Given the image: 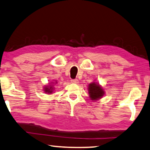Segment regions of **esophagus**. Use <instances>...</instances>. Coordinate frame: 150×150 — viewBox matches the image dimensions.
<instances>
[{
  "label": "esophagus",
  "instance_id": "34e87169",
  "mask_svg": "<svg viewBox=\"0 0 150 150\" xmlns=\"http://www.w3.org/2000/svg\"><path fill=\"white\" fill-rule=\"evenodd\" d=\"M71 82H72V83H74V84H77V83H78V79H73L71 80Z\"/></svg>",
  "mask_w": 150,
  "mask_h": 150
}]
</instances>
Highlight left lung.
Here are the masks:
<instances>
[{
    "label": "left lung",
    "mask_w": 150,
    "mask_h": 150,
    "mask_svg": "<svg viewBox=\"0 0 150 150\" xmlns=\"http://www.w3.org/2000/svg\"><path fill=\"white\" fill-rule=\"evenodd\" d=\"M89 96L92 100H96L102 98L105 94L102 87L97 83H91L88 86Z\"/></svg>",
    "instance_id": "obj_1"
}]
</instances>
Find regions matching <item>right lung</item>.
Wrapping results in <instances>:
<instances>
[{"mask_svg": "<svg viewBox=\"0 0 150 150\" xmlns=\"http://www.w3.org/2000/svg\"><path fill=\"white\" fill-rule=\"evenodd\" d=\"M56 83H57V82H56ZM53 90H54V88H53V86H52L51 85H50V86H45L44 90H43V91H44L45 93H46L51 94L53 93Z\"/></svg>", "mask_w": 150, "mask_h": 150, "instance_id": "1", "label": "right lung"}]
</instances>
